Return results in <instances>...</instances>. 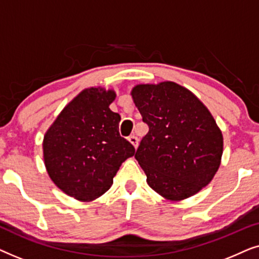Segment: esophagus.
<instances>
[{"instance_id": "1", "label": "esophagus", "mask_w": 259, "mask_h": 259, "mask_svg": "<svg viewBox=\"0 0 259 259\" xmlns=\"http://www.w3.org/2000/svg\"><path fill=\"white\" fill-rule=\"evenodd\" d=\"M128 141H130L131 144L133 145L134 148L138 147V144H139V140H138V138H137L136 136H131V137L128 138Z\"/></svg>"}]
</instances>
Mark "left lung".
Masks as SVG:
<instances>
[{
  "mask_svg": "<svg viewBox=\"0 0 259 259\" xmlns=\"http://www.w3.org/2000/svg\"><path fill=\"white\" fill-rule=\"evenodd\" d=\"M131 95L150 128L134 155L148 185L172 201L199 192L222 161L223 134L211 112L172 81L137 84Z\"/></svg>",
  "mask_w": 259,
  "mask_h": 259,
  "instance_id": "obj_1",
  "label": "left lung"
}]
</instances>
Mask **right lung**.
<instances>
[{
    "label": "right lung",
    "mask_w": 259,
    "mask_h": 259,
    "mask_svg": "<svg viewBox=\"0 0 259 259\" xmlns=\"http://www.w3.org/2000/svg\"><path fill=\"white\" fill-rule=\"evenodd\" d=\"M115 97L114 91L102 87L81 91L44 137L48 176L76 200L92 201L102 196L122 162L136 152L120 137V115L109 109Z\"/></svg>",
    "instance_id": "obj_1"
}]
</instances>
